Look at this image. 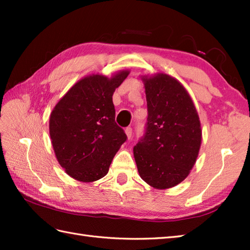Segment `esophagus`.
Wrapping results in <instances>:
<instances>
[{"label": "esophagus", "instance_id": "obj_1", "mask_svg": "<svg viewBox=\"0 0 250 250\" xmlns=\"http://www.w3.org/2000/svg\"><path fill=\"white\" fill-rule=\"evenodd\" d=\"M125 132L126 136H128V139H131V137H132V128H131V126H128V128H125Z\"/></svg>", "mask_w": 250, "mask_h": 250}]
</instances>
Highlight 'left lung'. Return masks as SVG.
I'll return each instance as SVG.
<instances>
[{
	"label": "left lung",
	"mask_w": 250,
	"mask_h": 250,
	"mask_svg": "<svg viewBox=\"0 0 250 250\" xmlns=\"http://www.w3.org/2000/svg\"><path fill=\"white\" fill-rule=\"evenodd\" d=\"M148 117L145 133L134 146V159L143 180L167 189L188 176L199 155L202 131L187 90L167 74L143 78Z\"/></svg>",
	"instance_id": "8db88e82"
}]
</instances>
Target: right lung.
<instances>
[{
    "label": "right lung",
    "instance_id": "obj_1",
    "mask_svg": "<svg viewBox=\"0 0 250 250\" xmlns=\"http://www.w3.org/2000/svg\"><path fill=\"white\" fill-rule=\"evenodd\" d=\"M121 71L111 78L91 75L81 79L55 106L49 133L56 157L71 177L90 183L104 177L126 141L115 122L113 94L128 77Z\"/></svg>",
    "mask_w": 250,
    "mask_h": 250
}]
</instances>
